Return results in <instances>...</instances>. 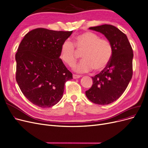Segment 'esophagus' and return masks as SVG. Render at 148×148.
Segmentation results:
<instances>
[{"instance_id": "34e87169", "label": "esophagus", "mask_w": 148, "mask_h": 148, "mask_svg": "<svg viewBox=\"0 0 148 148\" xmlns=\"http://www.w3.org/2000/svg\"><path fill=\"white\" fill-rule=\"evenodd\" d=\"M81 75H76V74H73V78L74 79H79L80 77H81Z\"/></svg>"}]
</instances>
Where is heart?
Listing matches in <instances>:
<instances>
[{
	"label": "heart",
	"mask_w": 148,
	"mask_h": 148,
	"mask_svg": "<svg viewBox=\"0 0 148 148\" xmlns=\"http://www.w3.org/2000/svg\"><path fill=\"white\" fill-rule=\"evenodd\" d=\"M83 51L82 57L83 59L74 67L77 73H86L94 68L96 71L104 69L110 63L112 48L108 40L92 32L86 31L76 36L74 45L69 40H65L61 45L60 57L69 66H73L76 60V51Z\"/></svg>",
	"instance_id": "1"
}]
</instances>
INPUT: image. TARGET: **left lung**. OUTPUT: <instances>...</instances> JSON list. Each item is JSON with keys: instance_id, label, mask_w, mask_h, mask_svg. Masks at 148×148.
I'll return each instance as SVG.
<instances>
[{"instance_id": "8db88e82", "label": "left lung", "mask_w": 148, "mask_h": 148, "mask_svg": "<svg viewBox=\"0 0 148 148\" xmlns=\"http://www.w3.org/2000/svg\"><path fill=\"white\" fill-rule=\"evenodd\" d=\"M103 34L111 45L112 55L108 65L92 77L93 84L85 92L88 99L98 105H108L123 94L132 76L133 51L125 34L111 25L90 27Z\"/></svg>"}]
</instances>
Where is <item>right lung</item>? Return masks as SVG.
Returning a JSON list of instances; mask_svg holds the SVG:
<instances>
[{
  "mask_svg": "<svg viewBox=\"0 0 148 148\" xmlns=\"http://www.w3.org/2000/svg\"><path fill=\"white\" fill-rule=\"evenodd\" d=\"M71 31L37 28L25 36L16 54L17 84L27 99L41 108L57 104L73 74L60 58L62 44Z\"/></svg>",
  "mask_w": 148,
  "mask_h": 148,
  "instance_id": "1",
  "label": "right lung"
}]
</instances>
